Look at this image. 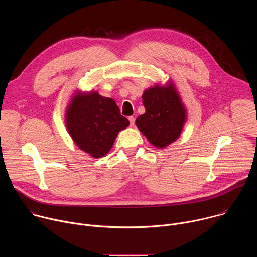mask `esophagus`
<instances>
[{"instance_id":"obj_1","label":"esophagus","mask_w":257,"mask_h":257,"mask_svg":"<svg viewBox=\"0 0 257 257\" xmlns=\"http://www.w3.org/2000/svg\"><path fill=\"white\" fill-rule=\"evenodd\" d=\"M128 120H129V122H130V126H133V125L135 124V119H134V117H129Z\"/></svg>"}]
</instances>
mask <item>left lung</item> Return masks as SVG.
Segmentation results:
<instances>
[{"instance_id": "obj_1", "label": "left lung", "mask_w": 257, "mask_h": 257, "mask_svg": "<svg viewBox=\"0 0 257 257\" xmlns=\"http://www.w3.org/2000/svg\"><path fill=\"white\" fill-rule=\"evenodd\" d=\"M142 102L145 113L135 124L152 144L164 149L180 136L186 121V109L172 83L146 89Z\"/></svg>"}]
</instances>
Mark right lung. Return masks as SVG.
Returning <instances> with one entry per match:
<instances>
[{
  "label": "right lung",
  "mask_w": 257,
  "mask_h": 257,
  "mask_svg": "<svg viewBox=\"0 0 257 257\" xmlns=\"http://www.w3.org/2000/svg\"><path fill=\"white\" fill-rule=\"evenodd\" d=\"M66 126L76 145L93 158H101L112 149L118 133L129 126L113 98L96 91L77 92L66 112Z\"/></svg>",
  "instance_id": "obj_1"
}]
</instances>
